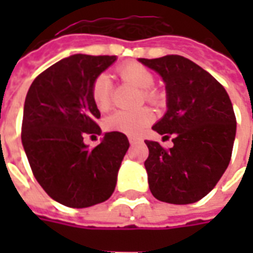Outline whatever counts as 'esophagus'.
<instances>
[{
    "label": "esophagus",
    "instance_id": "obj_1",
    "mask_svg": "<svg viewBox=\"0 0 253 253\" xmlns=\"http://www.w3.org/2000/svg\"><path fill=\"white\" fill-rule=\"evenodd\" d=\"M128 142L131 143V145H134V143L138 142V138L135 137H128Z\"/></svg>",
    "mask_w": 253,
    "mask_h": 253
}]
</instances>
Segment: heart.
<instances>
[{
  "label": "heart",
  "mask_w": 253,
  "mask_h": 253,
  "mask_svg": "<svg viewBox=\"0 0 253 253\" xmlns=\"http://www.w3.org/2000/svg\"><path fill=\"white\" fill-rule=\"evenodd\" d=\"M119 77L141 89V99L149 104H157L161 99L160 90L153 88L154 74L148 67L138 62H126L118 67ZM92 99L100 111H108L112 104V86L107 74H99L92 83ZM154 115L149 108H139L137 111H118L105 119V127L111 131H118L127 135H137L149 126Z\"/></svg>",
  "instance_id": "b5f03b06"
}]
</instances>
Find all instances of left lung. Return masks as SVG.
I'll list each match as a JSON object with an SVG mask.
<instances>
[{"label":"left lung","instance_id":"1","mask_svg":"<svg viewBox=\"0 0 253 253\" xmlns=\"http://www.w3.org/2000/svg\"><path fill=\"white\" fill-rule=\"evenodd\" d=\"M139 62L163 77L168 111L153 126L173 146L145 141L150 192L173 205L201 201L228 168L236 137V116L228 92L210 73L181 55Z\"/></svg>","mask_w":253,"mask_h":253}]
</instances>
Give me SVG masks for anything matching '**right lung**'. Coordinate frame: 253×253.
I'll list each match as a JSON object with an SVG mask.
<instances>
[{"mask_svg": "<svg viewBox=\"0 0 253 253\" xmlns=\"http://www.w3.org/2000/svg\"><path fill=\"white\" fill-rule=\"evenodd\" d=\"M115 55L76 54L42 72L25 97L21 142L32 173L47 195L73 209L107 201L130 146L123 132H105L93 149L86 134H100L92 83Z\"/></svg>", "mask_w": 253, "mask_h": 253, "instance_id": "add662e5", "label": "right lung"}]
</instances>
